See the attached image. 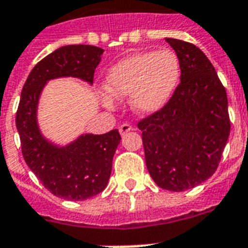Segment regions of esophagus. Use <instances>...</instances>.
Segmentation results:
<instances>
[{
  "label": "esophagus",
  "instance_id": "1",
  "mask_svg": "<svg viewBox=\"0 0 248 248\" xmlns=\"http://www.w3.org/2000/svg\"><path fill=\"white\" fill-rule=\"evenodd\" d=\"M135 130L134 126H131L130 124H122L120 126V134L124 136V134H127V132H130V131Z\"/></svg>",
  "mask_w": 248,
  "mask_h": 248
}]
</instances>
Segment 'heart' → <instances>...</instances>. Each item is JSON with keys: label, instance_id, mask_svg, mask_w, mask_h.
I'll return each instance as SVG.
<instances>
[{"label": "heart", "instance_id": "obj_1", "mask_svg": "<svg viewBox=\"0 0 248 248\" xmlns=\"http://www.w3.org/2000/svg\"><path fill=\"white\" fill-rule=\"evenodd\" d=\"M180 76L176 54L170 49L132 54L114 64L106 76V89L113 98L132 95L136 111L151 113L171 97ZM105 102L111 105L106 95Z\"/></svg>", "mask_w": 248, "mask_h": 248}]
</instances>
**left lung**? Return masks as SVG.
Returning a JSON list of instances; mask_svg holds the SVG:
<instances>
[{
    "instance_id": "obj_1",
    "label": "left lung",
    "mask_w": 248,
    "mask_h": 248,
    "mask_svg": "<svg viewBox=\"0 0 248 248\" xmlns=\"http://www.w3.org/2000/svg\"><path fill=\"white\" fill-rule=\"evenodd\" d=\"M175 50L180 83L159 111L137 122L145 160L160 188L191 189L219 165L231 131L226 88L205 54L191 43L165 39Z\"/></svg>"
}]
</instances>
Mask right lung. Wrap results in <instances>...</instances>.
<instances>
[{
	"label": "right lung",
	"mask_w": 248,
	"mask_h": 248,
	"mask_svg": "<svg viewBox=\"0 0 248 248\" xmlns=\"http://www.w3.org/2000/svg\"><path fill=\"white\" fill-rule=\"evenodd\" d=\"M103 49L93 45H66L41 59L24 84L16 112L25 161L50 193L68 201H85L107 186L112 160L121 135H82L65 147L50 143L40 134L36 108L44 84L59 77H77L92 84Z\"/></svg>",
	"instance_id": "obj_1"
}]
</instances>
